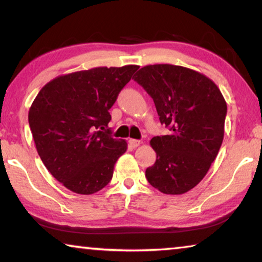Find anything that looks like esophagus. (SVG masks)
Masks as SVG:
<instances>
[{
	"label": "esophagus",
	"mask_w": 262,
	"mask_h": 262,
	"mask_svg": "<svg viewBox=\"0 0 262 262\" xmlns=\"http://www.w3.org/2000/svg\"><path fill=\"white\" fill-rule=\"evenodd\" d=\"M128 144H130L131 147H137L140 145V140L137 139H130L128 140Z\"/></svg>",
	"instance_id": "obj_1"
}]
</instances>
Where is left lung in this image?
Returning <instances> with one entry per match:
<instances>
[{"instance_id": "left-lung-1", "label": "left lung", "mask_w": 262, "mask_h": 262, "mask_svg": "<svg viewBox=\"0 0 262 262\" xmlns=\"http://www.w3.org/2000/svg\"><path fill=\"white\" fill-rule=\"evenodd\" d=\"M134 79L171 131L150 140L157 159L146 169V180L163 194H184L203 180L217 156L225 135V98L204 74L170 63L144 66Z\"/></svg>"}]
</instances>
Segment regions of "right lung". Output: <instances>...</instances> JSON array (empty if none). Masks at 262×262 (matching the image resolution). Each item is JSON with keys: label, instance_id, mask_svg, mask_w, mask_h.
<instances>
[{"label": "right lung", "instance_id": "obj_1", "mask_svg": "<svg viewBox=\"0 0 262 262\" xmlns=\"http://www.w3.org/2000/svg\"><path fill=\"white\" fill-rule=\"evenodd\" d=\"M138 68L96 67L60 75L34 99L28 122L37 154L71 191L91 195L112 180L127 143L111 136L108 110Z\"/></svg>", "mask_w": 262, "mask_h": 262}]
</instances>
